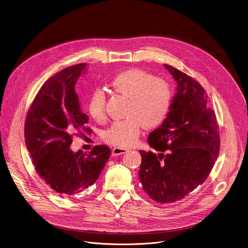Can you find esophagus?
Wrapping results in <instances>:
<instances>
[{
    "mask_svg": "<svg viewBox=\"0 0 248 248\" xmlns=\"http://www.w3.org/2000/svg\"><path fill=\"white\" fill-rule=\"evenodd\" d=\"M128 149H124V148H121V147H117V148H114L112 149V155L113 156H116V155H121V154H124L125 152H127Z\"/></svg>",
    "mask_w": 248,
    "mask_h": 248,
    "instance_id": "1",
    "label": "esophagus"
}]
</instances>
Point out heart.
Returning a JSON list of instances; mask_svg holds the SVG:
<instances>
[{"label": "heart", "instance_id": "1", "mask_svg": "<svg viewBox=\"0 0 248 248\" xmlns=\"http://www.w3.org/2000/svg\"><path fill=\"white\" fill-rule=\"evenodd\" d=\"M112 89L129 99L127 119L114 123L104 133L111 145L130 147L138 139L143 126L150 129L158 126L169 113L172 92L168 82L152 75L132 69L118 75L111 83ZM105 93L97 89L89 100V112L98 122L106 117Z\"/></svg>", "mask_w": 248, "mask_h": 248}]
</instances>
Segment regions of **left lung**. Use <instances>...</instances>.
I'll list each match as a JSON object with an SVG mask.
<instances>
[{"instance_id": "8db88e82", "label": "left lung", "mask_w": 248, "mask_h": 248, "mask_svg": "<svg viewBox=\"0 0 248 248\" xmlns=\"http://www.w3.org/2000/svg\"><path fill=\"white\" fill-rule=\"evenodd\" d=\"M164 67L176 82V93L162 124L149 133V147L158 154L140 150L139 179L149 198L170 203L206 180L218 155L219 133L203 87L174 67Z\"/></svg>"}]
</instances>
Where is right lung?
Segmentation results:
<instances>
[{"mask_svg":"<svg viewBox=\"0 0 248 248\" xmlns=\"http://www.w3.org/2000/svg\"><path fill=\"white\" fill-rule=\"evenodd\" d=\"M86 66L77 64L50 78L36 95L25 124L26 146L37 173L64 198L93 185L111 153L104 145L89 153L75 152L70 147L74 133L88 123L76 93V83L86 73Z\"/></svg>","mask_w":248,"mask_h":248,"instance_id":"obj_1","label":"right lung"}]
</instances>
